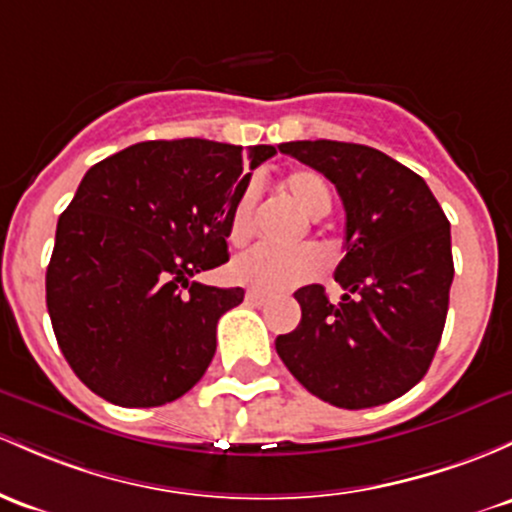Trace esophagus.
<instances>
[{"label": "esophagus", "instance_id": "34e87169", "mask_svg": "<svg viewBox=\"0 0 512 512\" xmlns=\"http://www.w3.org/2000/svg\"><path fill=\"white\" fill-rule=\"evenodd\" d=\"M245 301L252 303V306H265V303L269 301V296L262 294V291H247Z\"/></svg>", "mask_w": 512, "mask_h": 512}]
</instances>
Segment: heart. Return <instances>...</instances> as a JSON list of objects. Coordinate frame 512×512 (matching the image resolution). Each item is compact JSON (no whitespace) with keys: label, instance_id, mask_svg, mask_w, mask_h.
Returning <instances> with one entry per match:
<instances>
[{"label":"heart","instance_id":"b5f03b06","mask_svg":"<svg viewBox=\"0 0 512 512\" xmlns=\"http://www.w3.org/2000/svg\"><path fill=\"white\" fill-rule=\"evenodd\" d=\"M284 192L291 196L299 209L311 218H320L333 206L328 182L316 170L289 172L282 179ZM255 211H257V187L250 184L238 199L233 201V209L228 216V240L230 245H245L255 233ZM323 267V255L313 247L301 245L291 250H274V247H252L243 252L230 265V277L247 289L262 291V294H277V291L299 286L313 279Z\"/></svg>","mask_w":512,"mask_h":512}]
</instances>
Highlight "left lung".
Masks as SVG:
<instances>
[{
  "mask_svg": "<svg viewBox=\"0 0 512 512\" xmlns=\"http://www.w3.org/2000/svg\"><path fill=\"white\" fill-rule=\"evenodd\" d=\"M279 150L330 179L345 206V257L330 303L320 284L294 299L301 323L277 355L320 401L372 408L411 391L445 330L454 277L445 211L423 177L381 150L340 140H294Z\"/></svg>",
  "mask_w": 512,
  "mask_h": 512,
  "instance_id": "obj_1",
  "label": "left lung"
}]
</instances>
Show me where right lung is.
I'll return each instance as SVG.
<instances>
[{
    "label": "right lung",
    "mask_w": 512,
    "mask_h": 512,
    "mask_svg": "<svg viewBox=\"0 0 512 512\" xmlns=\"http://www.w3.org/2000/svg\"><path fill=\"white\" fill-rule=\"evenodd\" d=\"M274 153L250 148V170ZM247 160L240 145L145 140L82 177L55 230L46 303L67 364L104 401L162 406L209 369L218 318L245 291L194 274L228 262Z\"/></svg>",
    "instance_id": "add662e5"
}]
</instances>
